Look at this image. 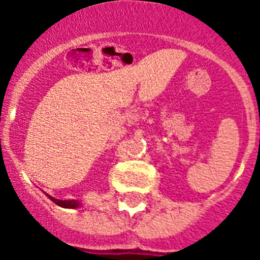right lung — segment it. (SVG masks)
Instances as JSON below:
<instances>
[{
  "instance_id": "right-lung-1",
  "label": "right lung",
  "mask_w": 260,
  "mask_h": 260,
  "mask_svg": "<svg viewBox=\"0 0 260 260\" xmlns=\"http://www.w3.org/2000/svg\"><path fill=\"white\" fill-rule=\"evenodd\" d=\"M47 196L54 202V203H57V205L61 207H67V209H75V207L80 206L79 202L75 201V199H71V201H59V199H55V198H53V196H50V195H47Z\"/></svg>"
}]
</instances>
